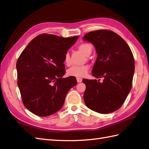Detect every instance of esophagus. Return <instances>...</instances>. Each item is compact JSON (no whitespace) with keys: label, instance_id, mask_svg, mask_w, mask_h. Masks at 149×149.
<instances>
[{"label":"esophagus","instance_id":"obj_1","mask_svg":"<svg viewBox=\"0 0 149 149\" xmlns=\"http://www.w3.org/2000/svg\"><path fill=\"white\" fill-rule=\"evenodd\" d=\"M76 80H77L78 83H80V82L82 81V79L80 78H76Z\"/></svg>","mask_w":149,"mask_h":149}]
</instances>
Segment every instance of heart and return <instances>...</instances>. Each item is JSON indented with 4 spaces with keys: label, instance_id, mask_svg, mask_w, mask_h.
I'll return each instance as SVG.
<instances>
[{
    "label": "heart",
    "instance_id": "obj_1",
    "mask_svg": "<svg viewBox=\"0 0 149 149\" xmlns=\"http://www.w3.org/2000/svg\"><path fill=\"white\" fill-rule=\"evenodd\" d=\"M78 49L83 52L85 55L88 56L91 53L93 50V46L89 43H82L78 47ZM64 63L69 66L71 63L70 54L66 52L64 56ZM89 67L88 65L82 66H73L71 67L67 71V74L69 76H75V77H84L87 74Z\"/></svg>",
    "mask_w": 149,
    "mask_h": 149
}]
</instances>
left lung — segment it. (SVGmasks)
I'll return each mask as SVG.
<instances>
[{
    "label": "left lung",
    "instance_id": "obj_1",
    "mask_svg": "<svg viewBox=\"0 0 149 149\" xmlns=\"http://www.w3.org/2000/svg\"><path fill=\"white\" fill-rule=\"evenodd\" d=\"M83 40L92 43L97 56L92 75L100 79H86L84 101L90 109L108 114L119 109L132 88L135 70L131 49L114 31L99 30L86 34Z\"/></svg>",
    "mask_w": 149,
    "mask_h": 149
}]
</instances>
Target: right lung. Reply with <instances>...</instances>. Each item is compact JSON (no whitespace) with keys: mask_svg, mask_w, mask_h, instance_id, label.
<instances>
[{"mask_svg":"<svg viewBox=\"0 0 149 149\" xmlns=\"http://www.w3.org/2000/svg\"><path fill=\"white\" fill-rule=\"evenodd\" d=\"M78 38L40 34L18 58V86L24 106L34 114L45 117L59 111L68 92L77 83L74 76L62 77L65 54Z\"/></svg>","mask_w":149,"mask_h":149,"instance_id":"1","label":"right lung"}]
</instances>
